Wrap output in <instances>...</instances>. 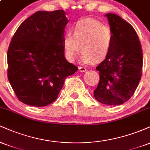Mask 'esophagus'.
I'll list each match as a JSON object with an SVG mask.
<instances>
[{"instance_id":"1","label":"esophagus","mask_w":150,"mask_h":150,"mask_svg":"<svg viewBox=\"0 0 150 150\" xmlns=\"http://www.w3.org/2000/svg\"><path fill=\"white\" fill-rule=\"evenodd\" d=\"M79 70H80V72H82V73H85L87 70V69L85 67H79Z\"/></svg>"}]
</instances>
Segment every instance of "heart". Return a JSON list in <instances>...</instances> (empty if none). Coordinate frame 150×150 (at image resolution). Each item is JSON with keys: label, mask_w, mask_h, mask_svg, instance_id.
<instances>
[{"label": "heart", "mask_w": 150, "mask_h": 150, "mask_svg": "<svg viewBox=\"0 0 150 150\" xmlns=\"http://www.w3.org/2000/svg\"><path fill=\"white\" fill-rule=\"evenodd\" d=\"M63 42L65 58L75 60L79 51L83 63H97L104 61L111 53L113 43L111 29L94 20H85L75 24Z\"/></svg>", "instance_id": "b5f03b06"}]
</instances>
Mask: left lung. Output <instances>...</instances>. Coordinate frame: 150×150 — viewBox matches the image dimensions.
Returning a JSON list of instances; mask_svg holds the SVG:
<instances>
[{"instance_id": "1", "label": "left lung", "mask_w": 150, "mask_h": 150, "mask_svg": "<svg viewBox=\"0 0 150 150\" xmlns=\"http://www.w3.org/2000/svg\"><path fill=\"white\" fill-rule=\"evenodd\" d=\"M105 16L113 32V43L110 54L96 68L100 80L94 96L102 104L120 105L131 98L140 82L142 51L130 24L116 14Z\"/></svg>"}]
</instances>
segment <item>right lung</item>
<instances>
[{"label":"right lung","mask_w":150,"mask_h":150,"mask_svg":"<svg viewBox=\"0 0 150 150\" xmlns=\"http://www.w3.org/2000/svg\"><path fill=\"white\" fill-rule=\"evenodd\" d=\"M63 10L38 11L26 19L12 38L8 51V77L24 104L45 106L57 99L68 76L78 68L64 56Z\"/></svg>","instance_id":"right-lung-1"}]
</instances>
